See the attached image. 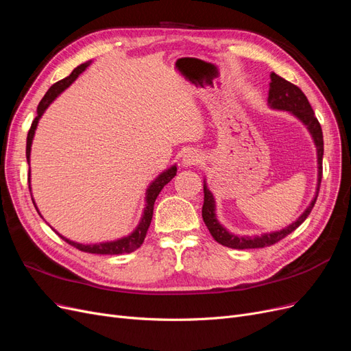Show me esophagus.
Segmentation results:
<instances>
[{
	"label": "esophagus",
	"instance_id": "1",
	"mask_svg": "<svg viewBox=\"0 0 351 351\" xmlns=\"http://www.w3.org/2000/svg\"><path fill=\"white\" fill-rule=\"evenodd\" d=\"M202 161V155L197 151H187L183 156V165L184 167H192L197 165Z\"/></svg>",
	"mask_w": 351,
	"mask_h": 351
}]
</instances>
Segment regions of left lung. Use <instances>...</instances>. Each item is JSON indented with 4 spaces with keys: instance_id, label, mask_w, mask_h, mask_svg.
Here are the masks:
<instances>
[{
    "instance_id": "1",
    "label": "left lung",
    "mask_w": 351,
    "mask_h": 351,
    "mask_svg": "<svg viewBox=\"0 0 351 351\" xmlns=\"http://www.w3.org/2000/svg\"><path fill=\"white\" fill-rule=\"evenodd\" d=\"M268 104L269 107L274 110H284L289 111L293 115H295L306 127L307 130L311 132L313 142L316 145L317 151V189L313 200L311 205L303 214L297 218L293 224L285 227L280 231L267 232V234L262 236H254V237H240L236 234H231L224 227H222L215 215V199L209 192L206 183L204 184V206H202V217H204L205 224L210 232V236L214 237L222 246H227L231 249H259V247H267L271 244H275L277 241L282 240L285 236H289L297 227H299L302 222L309 217L312 208L315 206V202L317 197V192H319L321 180H322V156H324V136L321 124L315 117V112L311 107L309 101H307L306 95L297 88L295 84L287 82L285 79L280 77L278 74L271 73V83H269V93H268Z\"/></svg>"
}]
</instances>
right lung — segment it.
<instances>
[{
    "label": "right lung",
    "mask_w": 351,
    "mask_h": 351,
    "mask_svg": "<svg viewBox=\"0 0 351 351\" xmlns=\"http://www.w3.org/2000/svg\"><path fill=\"white\" fill-rule=\"evenodd\" d=\"M90 64L89 62H84V64H80L79 67L74 69L71 71L70 76H67L66 79H62L57 83L52 84V86L48 89V92L45 93V97L40 99L39 105H38V115L36 119L32 121V125H30V130L27 133V142H26V158H27V162L30 161V146H32V141H34V136H35V130H36V125H38V121L42 117V114L45 112V110L49 107V104L54 101L58 95L67 89L70 84L76 80L79 77V74L82 71L86 70V67ZM177 174V167L173 165L171 168L165 169L164 173L159 174L154 182L151 183V186L147 187L146 190V206H145V210H143V215H142V219L139 222V226L136 227V230L132 232V234L125 236V237H121L119 240H114V241H105V243H95V244H82V243H76V241H71L66 237H62L60 232H56L57 234L67 241L69 244H71V246H74L76 249L82 250V252H88V253H97V254H121V253H132L134 252L136 249H139L142 246V243L146 237V232H147V228H149L151 226V221H152V215H154V204H155V199L158 197L159 192H161L162 187L165 184H168L171 180L174 178V176ZM29 183H30V167H29ZM29 190H30V184H29ZM34 200V199H32ZM35 205V202H34ZM36 208V206H35ZM39 214V212H38Z\"/></svg>",
    "instance_id": "add662e5"
}]
</instances>
